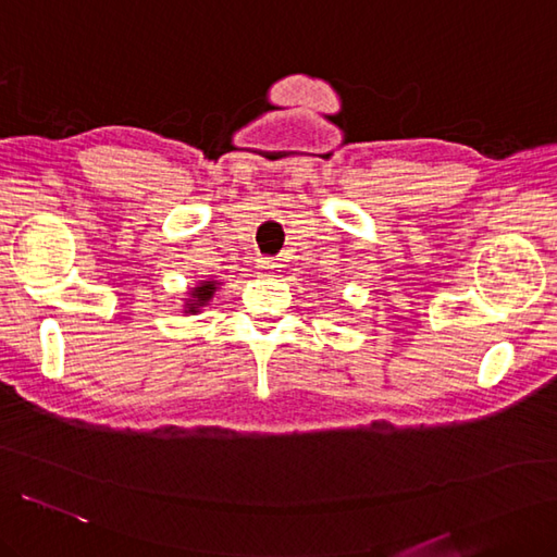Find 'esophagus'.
Here are the masks:
<instances>
[{
  "instance_id": "1",
  "label": "esophagus",
  "mask_w": 557,
  "mask_h": 557,
  "mask_svg": "<svg viewBox=\"0 0 557 557\" xmlns=\"http://www.w3.org/2000/svg\"><path fill=\"white\" fill-rule=\"evenodd\" d=\"M257 268H259V270H265V273H268V270H280V268H282V261H280V259H259V261H257Z\"/></svg>"
}]
</instances>
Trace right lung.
<instances>
[{
	"instance_id": "1",
	"label": "right lung",
	"mask_w": 557,
	"mask_h": 557,
	"mask_svg": "<svg viewBox=\"0 0 557 557\" xmlns=\"http://www.w3.org/2000/svg\"><path fill=\"white\" fill-rule=\"evenodd\" d=\"M214 289H216V282H202L200 287H196L194 294H190L194 298H188V304H186L188 312H198V308L208 304V300L212 298Z\"/></svg>"
}]
</instances>
